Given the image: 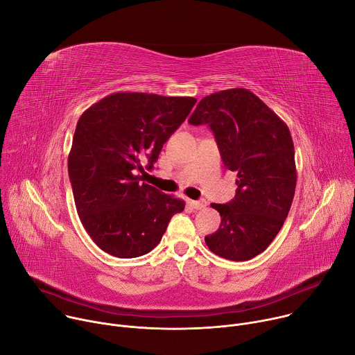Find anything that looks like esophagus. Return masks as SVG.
<instances>
[{
	"label": "esophagus",
	"mask_w": 355,
	"mask_h": 355,
	"mask_svg": "<svg viewBox=\"0 0 355 355\" xmlns=\"http://www.w3.org/2000/svg\"><path fill=\"white\" fill-rule=\"evenodd\" d=\"M189 205L193 209H205L207 208V200H189Z\"/></svg>",
	"instance_id": "34e87169"
}]
</instances>
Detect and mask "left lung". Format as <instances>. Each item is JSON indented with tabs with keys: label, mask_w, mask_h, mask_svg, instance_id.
I'll use <instances>...</instances> for the list:
<instances>
[{
	"label": "left lung",
	"mask_w": 355,
	"mask_h": 355,
	"mask_svg": "<svg viewBox=\"0 0 355 355\" xmlns=\"http://www.w3.org/2000/svg\"><path fill=\"white\" fill-rule=\"evenodd\" d=\"M188 122L212 129L223 164L237 173L234 199L211 205L222 220L205 237L207 245L232 261L259 256L281 230L295 195V148L286 123L245 88L202 98Z\"/></svg>",
	"instance_id": "left-lung-1"
}]
</instances>
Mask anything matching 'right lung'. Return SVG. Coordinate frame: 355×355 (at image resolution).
Instances as JSON below:
<instances>
[{"label":"right lung","instance_id":"1","mask_svg":"<svg viewBox=\"0 0 355 355\" xmlns=\"http://www.w3.org/2000/svg\"><path fill=\"white\" fill-rule=\"evenodd\" d=\"M196 99L115 92L83 112L69 155V177L80 220L108 254L133 259L153 250L185 200L143 181L163 144Z\"/></svg>","mask_w":355,"mask_h":355}]
</instances>
